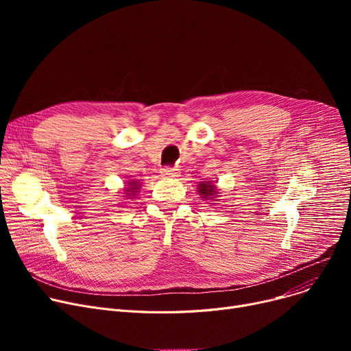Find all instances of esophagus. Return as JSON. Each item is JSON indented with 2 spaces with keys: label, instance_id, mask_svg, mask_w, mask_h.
I'll use <instances>...</instances> for the list:
<instances>
[{
  "label": "esophagus",
  "instance_id": "34e87169",
  "mask_svg": "<svg viewBox=\"0 0 351 351\" xmlns=\"http://www.w3.org/2000/svg\"><path fill=\"white\" fill-rule=\"evenodd\" d=\"M160 175H162L163 178H175V176L179 175V172H178V169L168 168V166H166V168H162V169H160Z\"/></svg>",
  "mask_w": 351,
  "mask_h": 351
}]
</instances>
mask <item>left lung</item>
<instances>
[{"label": "left lung", "mask_w": 351, "mask_h": 351, "mask_svg": "<svg viewBox=\"0 0 351 351\" xmlns=\"http://www.w3.org/2000/svg\"><path fill=\"white\" fill-rule=\"evenodd\" d=\"M197 192L204 199H212V200H215V197L217 195L216 185H213L212 180H209V182H200L199 186H197Z\"/></svg>", "instance_id": "left-lung-1"}]
</instances>
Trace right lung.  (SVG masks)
Wrapping results in <instances>:
<instances>
[{
    "instance_id": "obj_1",
    "label": "right lung",
    "mask_w": 351,
    "mask_h": 351,
    "mask_svg": "<svg viewBox=\"0 0 351 351\" xmlns=\"http://www.w3.org/2000/svg\"><path fill=\"white\" fill-rule=\"evenodd\" d=\"M128 183V188H125V197L126 199H134L136 196V193L139 192V188H141V183H138V180H129L126 182Z\"/></svg>"
}]
</instances>
